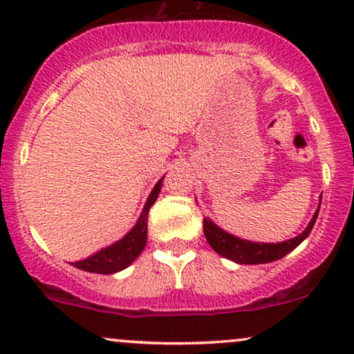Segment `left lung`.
<instances>
[{"instance_id":"obj_1","label":"left lung","mask_w":354,"mask_h":354,"mask_svg":"<svg viewBox=\"0 0 354 354\" xmlns=\"http://www.w3.org/2000/svg\"><path fill=\"white\" fill-rule=\"evenodd\" d=\"M318 213L319 206L316 213L313 214L306 230L296 238L286 239L283 243H253L248 241V239H239L238 236H233V234L218 228L208 218H205V221H203V231H205V238L209 243V246L218 254H221L223 258H228L231 261L239 263V265H261V263H271L276 261V259H281L283 256L293 251L296 246L301 245L304 239L308 238V234L311 233Z\"/></svg>"}]
</instances>
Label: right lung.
<instances>
[{
  "label": "right lung",
  "instance_id": "right-lung-1",
  "mask_svg": "<svg viewBox=\"0 0 354 354\" xmlns=\"http://www.w3.org/2000/svg\"><path fill=\"white\" fill-rule=\"evenodd\" d=\"M161 185H163V178L154 185L153 191L149 193L148 201H146L145 208L141 211V216L136 221L135 228L129 231L124 238H121L120 241L113 243L111 246L98 251L96 254H91L86 259L73 263V266H76L78 270L89 271V273L111 274L131 265L138 256L141 254V251L145 250L146 238H148V213L149 208L154 205V201H156L158 194H160Z\"/></svg>",
  "mask_w": 354,
  "mask_h": 354
}]
</instances>
